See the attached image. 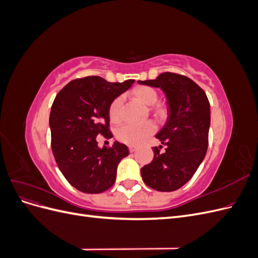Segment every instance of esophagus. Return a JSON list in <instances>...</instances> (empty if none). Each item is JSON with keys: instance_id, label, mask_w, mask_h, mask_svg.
<instances>
[{"instance_id": "1", "label": "esophagus", "mask_w": 258, "mask_h": 258, "mask_svg": "<svg viewBox=\"0 0 258 258\" xmlns=\"http://www.w3.org/2000/svg\"><path fill=\"white\" fill-rule=\"evenodd\" d=\"M136 150H137L136 146H129V152H130V153L136 152Z\"/></svg>"}]
</instances>
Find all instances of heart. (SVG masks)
Returning a JSON list of instances; mask_svg holds the SVG:
<instances>
[{"mask_svg":"<svg viewBox=\"0 0 258 258\" xmlns=\"http://www.w3.org/2000/svg\"><path fill=\"white\" fill-rule=\"evenodd\" d=\"M134 95L146 105H150V112L156 119L165 118L168 106L163 102H157L158 92L150 86H139L134 90ZM122 98H115L108 106V116L112 122L117 123L122 118ZM156 131V126L152 120L140 123H124L116 130V138L121 143L130 146H138L144 143Z\"/></svg>","mask_w":258,"mask_h":258,"instance_id":"b5f03b06","label":"heart"}]
</instances>
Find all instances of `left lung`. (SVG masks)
Returning <instances> with one entry per match:
<instances>
[{
	"instance_id": "obj_1",
	"label": "left lung",
	"mask_w": 258,
	"mask_h": 258,
	"mask_svg": "<svg viewBox=\"0 0 258 258\" xmlns=\"http://www.w3.org/2000/svg\"><path fill=\"white\" fill-rule=\"evenodd\" d=\"M140 84L159 87L168 98L166 126L156 138L166 145L153 147L152 162L141 169L144 183L158 191H174L185 185L204 160L209 145L210 102L205 90L188 77L161 73Z\"/></svg>"
}]
</instances>
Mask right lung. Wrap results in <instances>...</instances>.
Returning <instances> with one entry per match:
<instances>
[{
	"instance_id": "add662e5",
	"label": "right lung",
	"mask_w": 258,
	"mask_h": 258,
	"mask_svg": "<svg viewBox=\"0 0 258 258\" xmlns=\"http://www.w3.org/2000/svg\"><path fill=\"white\" fill-rule=\"evenodd\" d=\"M134 83L82 77L70 82L54 98L49 116L51 150L62 174L76 189L100 194L114 185L117 166L129 155L128 147L115 142L100 148L97 136L113 137L108 106Z\"/></svg>"
}]
</instances>
